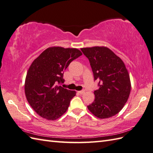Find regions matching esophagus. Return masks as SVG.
<instances>
[{"label": "esophagus", "instance_id": "obj_1", "mask_svg": "<svg viewBox=\"0 0 153 153\" xmlns=\"http://www.w3.org/2000/svg\"><path fill=\"white\" fill-rule=\"evenodd\" d=\"M78 93L79 94H83L85 93V90H80V91H78Z\"/></svg>", "mask_w": 153, "mask_h": 153}]
</instances>
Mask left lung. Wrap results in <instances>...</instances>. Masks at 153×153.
Wrapping results in <instances>:
<instances>
[{
	"label": "left lung",
	"instance_id": "left-lung-1",
	"mask_svg": "<svg viewBox=\"0 0 153 153\" xmlns=\"http://www.w3.org/2000/svg\"><path fill=\"white\" fill-rule=\"evenodd\" d=\"M81 51L89 60L94 80L98 81L94 101L88 109L100 119L115 116L123 108L131 91L129 74L125 64L105 47L82 48Z\"/></svg>",
	"mask_w": 153,
	"mask_h": 153
}]
</instances>
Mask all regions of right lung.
<instances>
[{"mask_svg": "<svg viewBox=\"0 0 153 153\" xmlns=\"http://www.w3.org/2000/svg\"><path fill=\"white\" fill-rule=\"evenodd\" d=\"M82 53L77 49L53 47L43 51L33 61L26 74L25 94L33 110L48 120L66 112L75 91L64 88V71Z\"/></svg>", "mask_w": 153, "mask_h": 153, "instance_id": "add662e5", "label": "right lung"}]
</instances>
